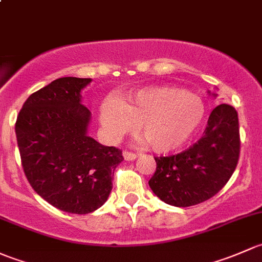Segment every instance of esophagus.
<instances>
[{"instance_id":"1","label":"esophagus","mask_w":262,"mask_h":262,"mask_svg":"<svg viewBox=\"0 0 262 262\" xmlns=\"http://www.w3.org/2000/svg\"><path fill=\"white\" fill-rule=\"evenodd\" d=\"M122 155H123V159H125V160H127V161H134L135 159L137 158L136 154L128 152V151H123Z\"/></svg>"}]
</instances>
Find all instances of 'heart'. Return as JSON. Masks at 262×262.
Listing matches in <instances>:
<instances>
[{"instance_id": "obj_1", "label": "heart", "mask_w": 262, "mask_h": 262, "mask_svg": "<svg viewBox=\"0 0 262 262\" xmlns=\"http://www.w3.org/2000/svg\"><path fill=\"white\" fill-rule=\"evenodd\" d=\"M204 117L203 99L177 87L145 88L122 101L108 98L99 111V121L107 139H120L139 126V134L147 146L158 154L184 146L199 130Z\"/></svg>"}]
</instances>
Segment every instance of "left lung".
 Returning a JSON list of instances; mask_svg holds the SVG:
<instances>
[{
	"instance_id": "8db88e82",
	"label": "left lung",
	"mask_w": 262,
	"mask_h": 262,
	"mask_svg": "<svg viewBox=\"0 0 262 262\" xmlns=\"http://www.w3.org/2000/svg\"><path fill=\"white\" fill-rule=\"evenodd\" d=\"M238 156V116L233 107L222 103L212 111L198 142L177 155L155 158L156 171L149 185L166 204L195 206L225 187L236 169Z\"/></svg>"
}]
</instances>
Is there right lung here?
Here are the masks:
<instances>
[{
    "instance_id": "add662e5",
    "label": "right lung",
    "mask_w": 262,
    "mask_h": 262,
    "mask_svg": "<svg viewBox=\"0 0 262 262\" xmlns=\"http://www.w3.org/2000/svg\"><path fill=\"white\" fill-rule=\"evenodd\" d=\"M91 78L64 77L32 93L15 131L23 168L34 190L60 211L87 214L112 190L121 150L88 135L91 111L82 94Z\"/></svg>"
}]
</instances>
